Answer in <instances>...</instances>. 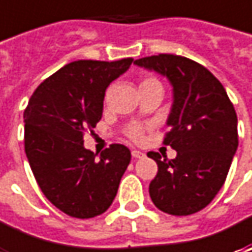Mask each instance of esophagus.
Returning a JSON list of instances; mask_svg holds the SVG:
<instances>
[{
  "instance_id": "34e87169",
  "label": "esophagus",
  "mask_w": 252,
  "mask_h": 252,
  "mask_svg": "<svg viewBox=\"0 0 252 252\" xmlns=\"http://www.w3.org/2000/svg\"><path fill=\"white\" fill-rule=\"evenodd\" d=\"M131 156L134 157V158H143L146 154L143 153V151H139V150H131Z\"/></svg>"
}]
</instances>
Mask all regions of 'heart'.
Here are the masks:
<instances>
[{"instance_id": "heart-1", "label": "heart", "mask_w": 252, "mask_h": 252, "mask_svg": "<svg viewBox=\"0 0 252 252\" xmlns=\"http://www.w3.org/2000/svg\"><path fill=\"white\" fill-rule=\"evenodd\" d=\"M144 85H161V84L157 78L147 77V78H144L140 83V87H144ZM129 136L133 140H139L141 137V129L140 127H131L130 130H129Z\"/></svg>"}]
</instances>
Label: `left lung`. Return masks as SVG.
<instances>
[{
	"mask_svg": "<svg viewBox=\"0 0 252 252\" xmlns=\"http://www.w3.org/2000/svg\"><path fill=\"white\" fill-rule=\"evenodd\" d=\"M136 65L165 77L172 105L164 144L177 151L174 160L147 156L158 165L149 192L153 203L174 216L206 208L223 187L238 147L237 115L224 87L193 60L174 54L143 57Z\"/></svg>",
	"mask_w": 252,
	"mask_h": 252,
	"instance_id": "8db88e82",
	"label": "left lung"
}]
</instances>
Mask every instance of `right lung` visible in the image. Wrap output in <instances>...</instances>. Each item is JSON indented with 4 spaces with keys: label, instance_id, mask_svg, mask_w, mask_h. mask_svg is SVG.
Returning <instances> with one entry per match:
<instances>
[{
    "label": "right lung",
    "instance_id": "add662e5",
    "mask_svg": "<svg viewBox=\"0 0 252 252\" xmlns=\"http://www.w3.org/2000/svg\"><path fill=\"white\" fill-rule=\"evenodd\" d=\"M78 60L40 84L24 112L25 153L44 196L65 215L95 218L112 205L130 150L112 144L98 154L84 147V130L101 121L105 91L130 67Z\"/></svg>",
    "mask_w": 252,
    "mask_h": 252
}]
</instances>
